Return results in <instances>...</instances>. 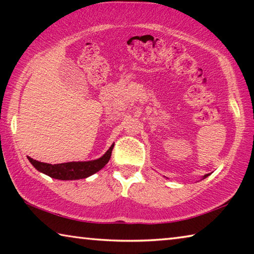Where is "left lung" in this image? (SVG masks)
<instances>
[{"label": "left lung", "mask_w": 254, "mask_h": 254, "mask_svg": "<svg viewBox=\"0 0 254 254\" xmlns=\"http://www.w3.org/2000/svg\"><path fill=\"white\" fill-rule=\"evenodd\" d=\"M208 176H209V174H208V175H205V176H204V178H206V177H208Z\"/></svg>", "instance_id": "1"}]
</instances>
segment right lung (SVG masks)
<instances>
[{
    "instance_id": "right-lung-1",
    "label": "right lung",
    "mask_w": 254,
    "mask_h": 254,
    "mask_svg": "<svg viewBox=\"0 0 254 254\" xmlns=\"http://www.w3.org/2000/svg\"><path fill=\"white\" fill-rule=\"evenodd\" d=\"M114 148V144L111 145V148L107 150L106 153L100 159L92 161H78V162H67L59 163V165H49V163H42L33 159H30V161L33 165L34 168L39 170L40 173L48 175L49 177L60 180H75L87 178L93 174L101 170L107 162H109L112 150Z\"/></svg>"
}]
</instances>
